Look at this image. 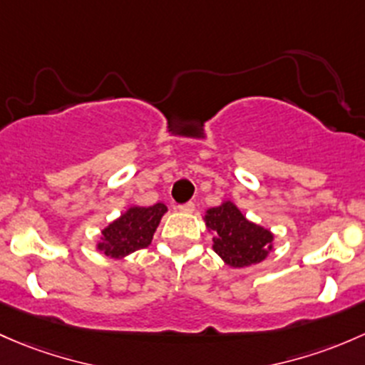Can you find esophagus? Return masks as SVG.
<instances>
[{
    "label": "esophagus",
    "instance_id": "obj_1",
    "mask_svg": "<svg viewBox=\"0 0 365 365\" xmlns=\"http://www.w3.org/2000/svg\"><path fill=\"white\" fill-rule=\"evenodd\" d=\"M179 210H181V212H193V210H195V202H186V204L179 205Z\"/></svg>",
    "mask_w": 365,
    "mask_h": 365
}]
</instances>
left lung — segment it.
Segmentation results:
<instances>
[{
	"mask_svg": "<svg viewBox=\"0 0 365 365\" xmlns=\"http://www.w3.org/2000/svg\"><path fill=\"white\" fill-rule=\"evenodd\" d=\"M205 225L216 232L214 251L230 267H247L262 262L272 242V234L251 223L232 202L212 207L205 214Z\"/></svg>",
	"mask_w": 365,
	"mask_h": 365,
	"instance_id": "8db88e82",
	"label": "left lung"
}]
</instances>
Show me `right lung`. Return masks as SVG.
Instances as JSON below:
<instances>
[{
	"mask_svg": "<svg viewBox=\"0 0 365 365\" xmlns=\"http://www.w3.org/2000/svg\"><path fill=\"white\" fill-rule=\"evenodd\" d=\"M165 212L167 207L163 204L128 209L119 220L101 232L98 250L112 258H121L137 250H144L151 244Z\"/></svg>",
	"mask_w": 365,
	"mask_h": 365,
	"instance_id": "right-lung-1",
	"label": "right lung"
}]
</instances>
